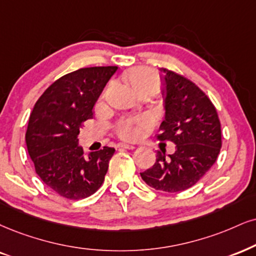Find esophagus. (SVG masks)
<instances>
[{"mask_svg":"<svg viewBox=\"0 0 256 256\" xmlns=\"http://www.w3.org/2000/svg\"><path fill=\"white\" fill-rule=\"evenodd\" d=\"M118 147L121 148H126V150H134L133 144H118Z\"/></svg>","mask_w":256,"mask_h":256,"instance_id":"esophagus-1","label":"esophagus"}]
</instances>
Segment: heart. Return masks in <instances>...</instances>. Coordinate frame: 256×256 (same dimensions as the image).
I'll list each match as a JSON object with an SVG mask.
<instances>
[{
  "mask_svg": "<svg viewBox=\"0 0 256 256\" xmlns=\"http://www.w3.org/2000/svg\"><path fill=\"white\" fill-rule=\"evenodd\" d=\"M124 78L136 94L144 89H156L158 85H159V80H158L156 72L150 70V68H132L126 74ZM150 123V120L146 116L124 118L116 123L115 130L124 140H135L140 135V128L146 127Z\"/></svg>",
  "mask_w": 256,
  "mask_h": 256,
  "instance_id": "1",
  "label": "heart"
}]
</instances>
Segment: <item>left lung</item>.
I'll return each instance as SVG.
<instances>
[{"label": "left lung", "instance_id": "1", "mask_svg": "<svg viewBox=\"0 0 256 256\" xmlns=\"http://www.w3.org/2000/svg\"><path fill=\"white\" fill-rule=\"evenodd\" d=\"M165 82V118L158 138L176 144L166 158L158 152L156 164L141 172L147 185L159 191L179 192L194 186L216 162L220 146V122L209 97L188 78L162 68Z\"/></svg>", "mask_w": 256, "mask_h": 256}]
</instances>
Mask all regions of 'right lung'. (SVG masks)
<instances>
[{"label":"right lung","instance_id":"right-lung-1","mask_svg":"<svg viewBox=\"0 0 256 256\" xmlns=\"http://www.w3.org/2000/svg\"><path fill=\"white\" fill-rule=\"evenodd\" d=\"M118 66H96L56 80L41 94L30 114L26 132L28 154L36 174L68 200L94 194L104 182L115 150L90 152L80 146V129L92 118V108Z\"/></svg>","mask_w":256,"mask_h":256}]
</instances>
